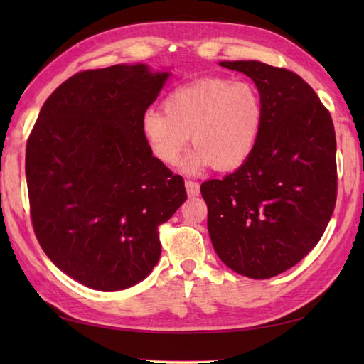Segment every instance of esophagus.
<instances>
[{
  "instance_id": "34e87169",
  "label": "esophagus",
  "mask_w": 364,
  "mask_h": 364,
  "mask_svg": "<svg viewBox=\"0 0 364 364\" xmlns=\"http://www.w3.org/2000/svg\"><path fill=\"white\" fill-rule=\"evenodd\" d=\"M186 191L189 197H197L200 194V184L197 181H192V180H186Z\"/></svg>"
}]
</instances>
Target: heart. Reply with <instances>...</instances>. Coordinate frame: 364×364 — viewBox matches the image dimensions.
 Instances as JSON below:
<instances>
[{
    "mask_svg": "<svg viewBox=\"0 0 364 364\" xmlns=\"http://www.w3.org/2000/svg\"><path fill=\"white\" fill-rule=\"evenodd\" d=\"M161 109L145 111L141 131L153 156L175 166L183 149L194 144L183 161L186 172L211 164L236 168L250 158L262 133L266 107L258 87L228 76H203L172 89Z\"/></svg>",
    "mask_w": 364,
    "mask_h": 364,
    "instance_id": "1",
    "label": "heart"
}]
</instances>
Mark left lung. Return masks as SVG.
Returning a JSON list of instances; mask_svg holds the SVG:
<instances>
[{
	"instance_id": "left-lung-1",
	"label": "left lung",
	"mask_w": 364,
	"mask_h": 364,
	"mask_svg": "<svg viewBox=\"0 0 364 364\" xmlns=\"http://www.w3.org/2000/svg\"><path fill=\"white\" fill-rule=\"evenodd\" d=\"M257 84L266 107L257 149L236 172L202 184L218 257L244 277L284 272L319 242L338 191L336 136L319 97L291 70L220 63Z\"/></svg>"
}]
</instances>
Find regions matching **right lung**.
Segmentation results:
<instances>
[{
    "instance_id": "right-lung-1",
    "label": "right lung",
    "mask_w": 364,
    "mask_h": 364,
    "mask_svg": "<svg viewBox=\"0 0 364 364\" xmlns=\"http://www.w3.org/2000/svg\"><path fill=\"white\" fill-rule=\"evenodd\" d=\"M168 75L144 64L76 73L46 98L28 137L36 237L87 288L142 282L159 261V225L188 198L183 178L153 156L141 131Z\"/></svg>"
}]
</instances>
